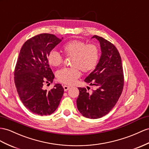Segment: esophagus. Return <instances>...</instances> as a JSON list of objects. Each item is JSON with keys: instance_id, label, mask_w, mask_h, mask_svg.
<instances>
[{"instance_id": "obj_1", "label": "esophagus", "mask_w": 149, "mask_h": 149, "mask_svg": "<svg viewBox=\"0 0 149 149\" xmlns=\"http://www.w3.org/2000/svg\"><path fill=\"white\" fill-rule=\"evenodd\" d=\"M63 89H64V91H68V89H69L70 88V86H63Z\"/></svg>"}]
</instances>
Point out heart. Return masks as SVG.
I'll use <instances>...</instances> for the list:
<instances>
[{"instance_id": "1", "label": "heart", "mask_w": 149, "mask_h": 149, "mask_svg": "<svg viewBox=\"0 0 149 149\" xmlns=\"http://www.w3.org/2000/svg\"><path fill=\"white\" fill-rule=\"evenodd\" d=\"M62 50L67 57H73L72 68H65L56 73L58 81L67 85H72L81 76V70L84 73H90L96 68L100 52L96 44L73 40L63 46ZM48 62L52 67H59L63 63V58L58 52L53 50L48 55Z\"/></svg>"}]
</instances>
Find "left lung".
I'll use <instances>...</instances> for the list:
<instances>
[{
  "label": "left lung",
  "mask_w": 149,
  "mask_h": 149,
  "mask_svg": "<svg viewBox=\"0 0 149 149\" xmlns=\"http://www.w3.org/2000/svg\"><path fill=\"white\" fill-rule=\"evenodd\" d=\"M100 43L101 56L96 68L84 81L94 86L92 93L79 87L77 109L82 116L97 119L107 114L114 108L121 96L124 86V75L119 52L111 42L94 35Z\"/></svg>",
  "instance_id": "8db88e82"
}]
</instances>
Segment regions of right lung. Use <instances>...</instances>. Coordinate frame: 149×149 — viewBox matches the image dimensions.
Here are the masks:
<instances>
[{"label":"right lung","mask_w":149,"mask_h":149,"mask_svg":"<svg viewBox=\"0 0 149 149\" xmlns=\"http://www.w3.org/2000/svg\"><path fill=\"white\" fill-rule=\"evenodd\" d=\"M62 39L42 33L26 41L20 50L14 69V83L25 107L38 115H49L58 108L64 89L60 84L47 91L45 83H52L55 76L48 55Z\"/></svg>","instance_id":"right-lung-1"}]
</instances>
